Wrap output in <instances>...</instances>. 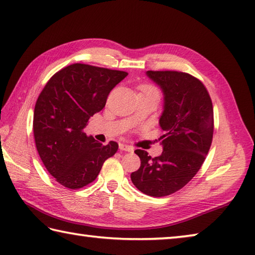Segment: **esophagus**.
<instances>
[{
    "label": "esophagus",
    "instance_id": "1",
    "mask_svg": "<svg viewBox=\"0 0 255 255\" xmlns=\"http://www.w3.org/2000/svg\"><path fill=\"white\" fill-rule=\"evenodd\" d=\"M120 150L121 151H127V152H133V148L131 145L124 144V143H120Z\"/></svg>",
    "mask_w": 255,
    "mask_h": 255
}]
</instances>
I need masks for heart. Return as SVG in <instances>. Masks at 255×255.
Listing matches in <instances>:
<instances>
[{"mask_svg":"<svg viewBox=\"0 0 255 255\" xmlns=\"http://www.w3.org/2000/svg\"><path fill=\"white\" fill-rule=\"evenodd\" d=\"M140 91H141V94H144V93H158L157 88H155L154 86H152V85H149V84L142 85V86L140 87Z\"/></svg>","mask_w":255,"mask_h":255,"instance_id":"obj_1","label":"heart"}]
</instances>
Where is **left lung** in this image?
I'll use <instances>...</instances> for the list:
<instances>
[{
    "label": "left lung",
    "mask_w": 255,
    "mask_h": 255,
    "mask_svg": "<svg viewBox=\"0 0 255 255\" xmlns=\"http://www.w3.org/2000/svg\"><path fill=\"white\" fill-rule=\"evenodd\" d=\"M146 75L164 94L159 121L163 151L151 158L146 151L135 150L141 166L131 180L143 194L163 197L186 186L203 166L213 141V103L205 85L188 73L148 70Z\"/></svg>",
    "instance_id": "obj_1"
}]
</instances>
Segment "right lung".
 Segmentation results:
<instances>
[{
    "label": "right lung",
    "instance_id": "1",
    "mask_svg": "<svg viewBox=\"0 0 255 255\" xmlns=\"http://www.w3.org/2000/svg\"><path fill=\"white\" fill-rule=\"evenodd\" d=\"M127 76V71L73 64L57 71L40 93L33 114L35 146L48 172L66 188L91 184L118 151L116 142L102 144L84 128Z\"/></svg>",
    "mask_w": 255,
    "mask_h": 255
}]
</instances>
